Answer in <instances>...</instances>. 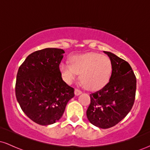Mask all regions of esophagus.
I'll return each instance as SVG.
<instances>
[{
	"label": "esophagus",
	"mask_w": 150,
	"mask_h": 150,
	"mask_svg": "<svg viewBox=\"0 0 150 150\" xmlns=\"http://www.w3.org/2000/svg\"><path fill=\"white\" fill-rule=\"evenodd\" d=\"M74 93H75V96H78V95H80V94H82V92H81L80 89H75V92H74Z\"/></svg>",
	"instance_id": "esophagus-1"
}]
</instances>
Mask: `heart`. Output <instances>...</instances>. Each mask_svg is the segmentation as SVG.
Wrapping results in <instances>:
<instances>
[{
  "instance_id": "heart-1",
  "label": "heart",
  "mask_w": 150,
  "mask_h": 150,
  "mask_svg": "<svg viewBox=\"0 0 150 150\" xmlns=\"http://www.w3.org/2000/svg\"><path fill=\"white\" fill-rule=\"evenodd\" d=\"M59 70L63 80L71 83L80 74V81L86 89L94 91L104 87L112 74V63L108 56L98 53L76 55L70 58V64L61 63Z\"/></svg>"
}]
</instances>
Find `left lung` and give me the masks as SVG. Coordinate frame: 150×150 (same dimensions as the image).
I'll return each mask as SVG.
<instances>
[{"label":"left lung","instance_id":"8db88e82","mask_svg":"<svg viewBox=\"0 0 150 150\" xmlns=\"http://www.w3.org/2000/svg\"><path fill=\"white\" fill-rule=\"evenodd\" d=\"M104 52L112 63V74L102 89L90 94L87 117L92 124L106 129L116 125L131 110L135 101L136 77L128 62L113 53Z\"/></svg>","mask_w":150,"mask_h":150}]
</instances>
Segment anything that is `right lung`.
Here are the masks:
<instances>
[{
  "instance_id": "add662e5",
  "label": "right lung",
  "mask_w": 150,
  "mask_h": 150,
  "mask_svg": "<svg viewBox=\"0 0 150 150\" xmlns=\"http://www.w3.org/2000/svg\"><path fill=\"white\" fill-rule=\"evenodd\" d=\"M64 53L56 48L39 50L29 55L19 68L17 100L23 112L37 124L48 125L58 121L75 95L59 70Z\"/></svg>"
}]
</instances>
